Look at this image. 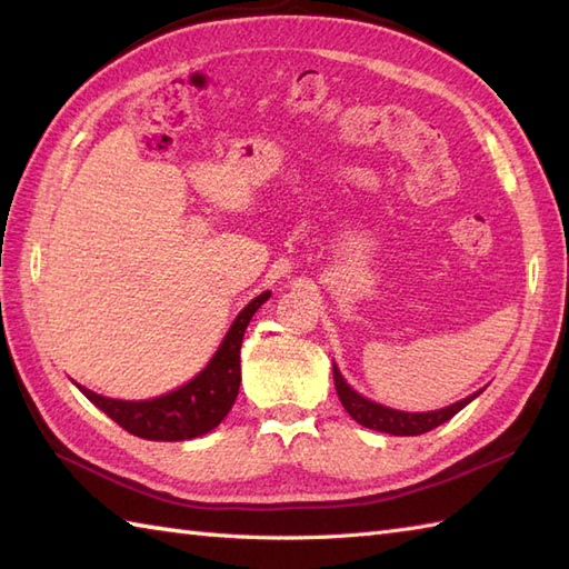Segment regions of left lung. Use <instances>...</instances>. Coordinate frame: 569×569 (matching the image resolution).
<instances>
[{
    "label": "left lung",
    "mask_w": 569,
    "mask_h": 569,
    "mask_svg": "<svg viewBox=\"0 0 569 569\" xmlns=\"http://www.w3.org/2000/svg\"><path fill=\"white\" fill-rule=\"evenodd\" d=\"M333 387H337V395L343 403V409L348 411L356 423H360L362 428H370L377 432H389V435H399V437H411V435H423L430 432L432 428L447 423L449 418H455L466 403H471L480 391L476 395L466 397L457 403L447 406V409L440 411H428V413H406V411H395V409H387L382 403H375L366 397H360L358 391L343 380V375L339 372L337 362H333Z\"/></svg>",
    "instance_id": "8db88e82"
}]
</instances>
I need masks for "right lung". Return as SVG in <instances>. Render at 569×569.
Returning a JSON list of instances; mask_svg holds the SVG:
<instances>
[{"mask_svg": "<svg viewBox=\"0 0 569 569\" xmlns=\"http://www.w3.org/2000/svg\"><path fill=\"white\" fill-rule=\"evenodd\" d=\"M267 293L257 296L230 325L223 343L209 360L194 380H189L180 389L168 391L163 397L149 401H120L100 397L96 391L77 385L83 397L96 403L100 411L108 413L114 423L143 440L160 442H182L192 437L207 435L213 430L232 409L240 389V346L244 329L252 315L269 300Z\"/></svg>", "mask_w": 569, "mask_h": 569, "instance_id": "obj_1", "label": "right lung"}]
</instances>
